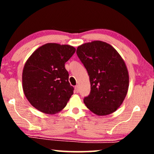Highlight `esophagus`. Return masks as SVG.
Segmentation results:
<instances>
[{
  "mask_svg": "<svg viewBox=\"0 0 154 154\" xmlns=\"http://www.w3.org/2000/svg\"><path fill=\"white\" fill-rule=\"evenodd\" d=\"M75 92L78 93V92H79V85H76L75 86Z\"/></svg>",
  "mask_w": 154,
  "mask_h": 154,
  "instance_id": "esophagus-1",
  "label": "esophagus"
}]
</instances>
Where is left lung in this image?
<instances>
[{"label":"left lung","mask_w":154,"mask_h":154,"mask_svg":"<svg viewBox=\"0 0 154 154\" xmlns=\"http://www.w3.org/2000/svg\"><path fill=\"white\" fill-rule=\"evenodd\" d=\"M77 55L87 69L90 93L84 103L97 116H106L117 110L125 100L129 87L125 63L114 48L101 41L79 45Z\"/></svg>","instance_id":"left-lung-1"}]
</instances>
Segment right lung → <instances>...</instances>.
Returning <instances> with one entry per match:
<instances>
[{
	"label": "right lung",
	"mask_w": 154,
	"mask_h": 154,
	"mask_svg": "<svg viewBox=\"0 0 154 154\" xmlns=\"http://www.w3.org/2000/svg\"><path fill=\"white\" fill-rule=\"evenodd\" d=\"M75 52L71 45L46 43L26 60L22 71L23 91L37 110L54 114L66 106L73 88L69 82L65 63Z\"/></svg>",
	"instance_id": "1"
}]
</instances>
